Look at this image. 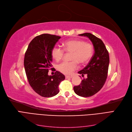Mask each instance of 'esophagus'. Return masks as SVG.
<instances>
[{"mask_svg": "<svg viewBox=\"0 0 132 132\" xmlns=\"http://www.w3.org/2000/svg\"><path fill=\"white\" fill-rule=\"evenodd\" d=\"M72 78H73V76H71V75H66L65 76V78H67V79H69V78L71 79Z\"/></svg>", "mask_w": 132, "mask_h": 132, "instance_id": "esophagus-1", "label": "esophagus"}]
</instances>
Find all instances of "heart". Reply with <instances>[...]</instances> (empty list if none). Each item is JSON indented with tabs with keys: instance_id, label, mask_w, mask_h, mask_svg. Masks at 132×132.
Masks as SVG:
<instances>
[{
	"instance_id": "obj_1",
	"label": "heart",
	"mask_w": 132,
	"mask_h": 132,
	"mask_svg": "<svg viewBox=\"0 0 132 132\" xmlns=\"http://www.w3.org/2000/svg\"><path fill=\"white\" fill-rule=\"evenodd\" d=\"M62 47L55 46L51 51L52 58L59 61L64 54V51L71 52L70 58L72 61H64L58 65V70L65 74H70L78 69V63L84 64L88 62L94 53V47L90 43L85 42L81 39H69L63 43Z\"/></svg>"
}]
</instances>
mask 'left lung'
Segmentation results:
<instances>
[{
	"mask_svg": "<svg viewBox=\"0 0 132 132\" xmlns=\"http://www.w3.org/2000/svg\"><path fill=\"white\" fill-rule=\"evenodd\" d=\"M79 35L88 37L93 43L95 50V53L88 64L78 71L82 77L86 74L87 78L84 79L80 84L74 87L76 94L87 97L96 94L105 84L107 77L110 58L109 52L101 39L90 33Z\"/></svg>",
	"mask_w": 132,
	"mask_h": 132,
	"instance_id": "obj_1",
	"label": "left lung"
}]
</instances>
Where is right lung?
<instances>
[{"label":"right lung","instance_id":"obj_1","mask_svg":"<svg viewBox=\"0 0 132 132\" xmlns=\"http://www.w3.org/2000/svg\"><path fill=\"white\" fill-rule=\"evenodd\" d=\"M61 37L42 34L30 43L24 58V67L28 81L32 89L42 97H51L59 93L58 86L65 76L58 71L48 75L52 66L51 51Z\"/></svg>","mask_w":132,"mask_h":132}]
</instances>
